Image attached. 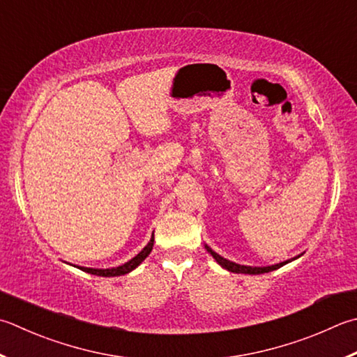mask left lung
Listing matches in <instances>:
<instances>
[{
	"mask_svg": "<svg viewBox=\"0 0 357 357\" xmlns=\"http://www.w3.org/2000/svg\"><path fill=\"white\" fill-rule=\"evenodd\" d=\"M205 248L208 250V253L211 255V257L218 261V264L222 266L224 268H227L228 272H234V273H248V275H259V273H267V272H272V271H277V268L283 267L284 264H287V262H291L294 259L297 258H292V259H287V261H283L280 262V264H275V266H267V267H250V266H241V264H236V262L233 261H228L225 258H222L220 255H218L214 250H211L210 247L205 245Z\"/></svg>",
	"mask_w": 357,
	"mask_h": 357,
	"instance_id": "obj_1",
	"label": "left lung"
}]
</instances>
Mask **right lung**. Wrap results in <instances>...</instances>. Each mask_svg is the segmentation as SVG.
Here are the masks:
<instances>
[{"mask_svg":"<svg viewBox=\"0 0 357 357\" xmlns=\"http://www.w3.org/2000/svg\"><path fill=\"white\" fill-rule=\"evenodd\" d=\"M152 247H153V234L149 241V244H147L143 250H141L135 258H132L130 261H127L126 264L123 266H118V267H112V268H91V267H79L80 271H84L86 273H91V275H98V277H119V275H126L132 272L133 268H137L141 262H143L147 257H149V253L152 252Z\"/></svg>","mask_w":357,"mask_h":357,"instance_id":"right-lung-1","label":"right lung"}]
</instances>
